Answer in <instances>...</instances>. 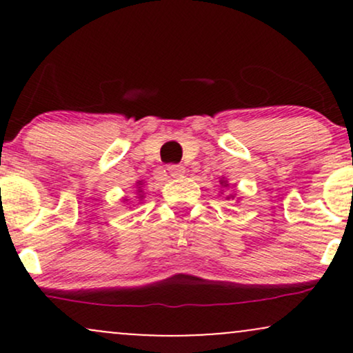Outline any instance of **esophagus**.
Here are the masks:
<instances>
[{
	"instance_id": "34e87169",
	"label": "esophagus",
	"mask_w": 353,
	"mask_h": 353,
	"mask_svg": "<svg viewBox=\"0 0 353 353\" xmlns=\"http://www.w3.org/2000/svg\"><path fill=\"white\" fill-rule=\"evenodd\" d=\"M168 171L172 177H181L182 174L185 172V168H184V165H181V164H169Z\"/></svg>"
}]
</instances>
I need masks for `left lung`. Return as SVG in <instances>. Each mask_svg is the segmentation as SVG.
<instances>
[{
    "label": "left lung",
    "instance_id": "left-lung-1",
    "mask_svg": "<svg viewBox=\"0 0 353 353\" xmlns=\"http://www.w3.org/2000/svg\"><path fill=\"white\" fill-rule=\"evenodd\" d=\"M222 184H224V182H222Z\"/></svg>",
    "mask_w": 353,
    "mask_h": 353
}]
</instances>
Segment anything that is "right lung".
<instances>
[{
	"label": "right lung",
	"mask_w": 353,
	"mask_h": 353,
	"mask_svg": "<svg viewBox=\"0 0 353 353\" xmlns=\"http://www.w3.org/2000/svg\"><path fill=\"white\" fill-rule=\"evenodd\" d=\"M139 192H141V189H139Z\"/></svg>",
	"instance_id": "obj_1"
}]
</instances>
